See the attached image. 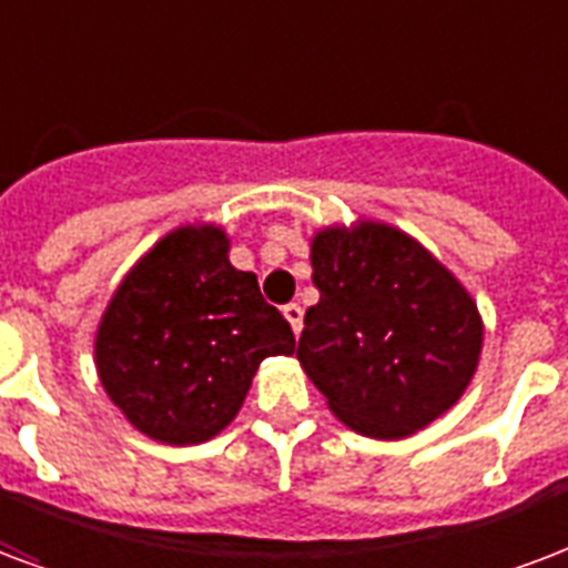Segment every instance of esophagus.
Returning a JSON list of instances; mask_svg holds the SVG:
<instances>
[{"mask_svg": "<svg viewBox=\"0 0 568 568\" xmlns=\"http://www.w3.org/2000/svg\"><path fill=\"white\" fill-rule=\"evenodd\" d=\"M283 315L288 318V324H292V331L301 333V327H303V310H301V306H297V303H285Z\"/></svg>", "mask_w": 568, "mask_h": 568, "instance_id": "34e87169", "label": "esophagus"}]
</instances>
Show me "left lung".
Wrapping results in <instances>:
<instances>
[{"instance_id": "left-lung-1", "label": "left lung", "mask_w": 568, "mask_h": 568, "mask_svg": "<svg viewBox=\"0 0 568 568\" xmlns=\"http://www.w3.org/2000/svg\"><path fill=\"white\" fill-rule=\"evenodd\" d=\"M318 303L297 361L366 438H408L449 410L483 352L476 303L438 258L384 223L313 237Z\"/></svg>"}]
</instances>
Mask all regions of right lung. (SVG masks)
Masks as SVG:
<instances>
[{"label":"right lung","instance_id":"1","mask_svg":"<svg viewBox=\"0 0 568 568\" xmlns=\"http://www.w3.org/2000/svg\"><path fill=\"white\" fill-rule=\"evenodd\" d=\"M294 352L292 324L229 262L226 232H169L124 276L98 327L110 399L160 444H202L235 419L258 363Z\"/></svg>","mask_w":568,"mask_h":568}]
</instances>
